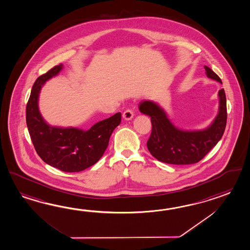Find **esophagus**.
<instances>
[{
    "instance_id": "1",
    "label": "esophagus",
    "mask_w": 250,
    "mask_h": 250,
    "mask_svg": "<svg viewBox=\"0 0 250 250\" xmlns=\"http://www.w3.org/2000/svg\"><path fill=\"white\" fill-rule=\"evenodd\" d=\"M133 117V112L132 110H125V111L123 113V118L125 120H131Z\"/></svg>"
}]
</instances>
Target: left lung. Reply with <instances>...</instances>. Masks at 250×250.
<instances>
[{
    "mask_svg": "<svg viewBox=\"0 0 250 250\" xmlns=\"http://www.w3.org/2000/svg\"><path fill=\"white\" fill-rule=\"evenodd\" d=\"M206 76L222 83V80L209 67L205 66ZM219 110L209 126L202 130H183L176 126L165 109L152 100L139 103L141 113L150 117L151 133L147 142L150 154L167 164L187 165L201 161L218 144L225 131L227 105L224 89L218 92Z\"/></svg>",
    "mask_w": 250,
    "mask_h": 250,
    "instance_id": "1",
    "label": "left lung"
}]
</instances>
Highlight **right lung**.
Here are the masks:
<instances>
[{
	"mask_svg": "<svg viewBox=\"0 0 250 250\" xmlns=\"http://www.w3.org/2000/svg\"><path fill=\"white\" fill-rule=\"evenodd\" d=\"M62 69V64L56 65L36 80L27 104L26 121L35 150L46 164L64 172H80L103 156L113 131L121 123V113L96 123L89 130L45 122L39 111V94L44 84Z\"/></svg>",
	"mask_w": 250,
	"mask_h": 250,
	"instance_id": "obj_1",
	"label": "right lung"
}]
</instances>
